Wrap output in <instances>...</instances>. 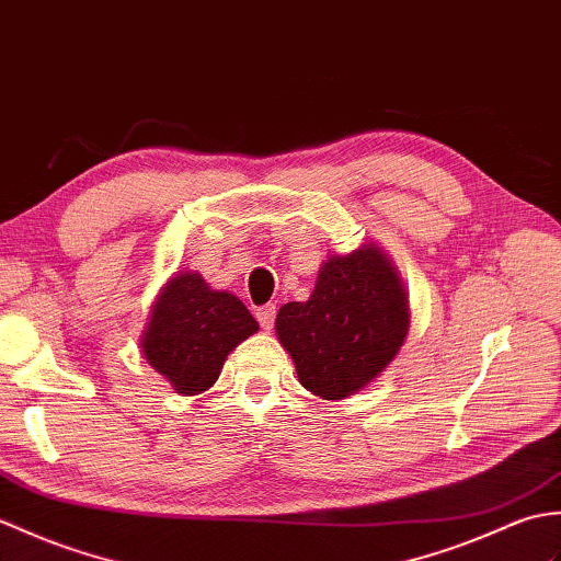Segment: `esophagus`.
I'll list each match as a JSON object with an SVG mask.
<instances>
[{"instance_id":"1","label":"esophagus","mask_w":561,"mask_h":561,"mask_svg":"<svg viewBox=\"0 0 561 561\" xmlns=\"http://www.w3.org/2000/svg\"><path fill=\"white\" fill-rule=\"evenodd\" d=\"M254 317H256V321L261 323V329L271 331V329H273V321H276V305H264V307H259L256 312H254Z\"/></svg>"}]
</instances>
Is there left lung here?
I'll return each instance as SVG.
<instances>
[{
	"label": "left lung",
	"mask_w": 561,
	"mask_h": 561,
	"mask_svg": "<svg viewBox=\"0 0 561 561\" xmlns=\"http://www.w3.org/2000/svg\"><path fill=\"white\" fill-rule=\"evenodd\" d=\"M408 297L391 261L367 244L331 256L307 302H288L276 331L307 391L327 401L363 389L401 351Z\"/></svg>",
	"instance_id": "left-lung-1"
}]
</instances>
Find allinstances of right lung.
Instances as JSON below:
<instances>
[{"label": "right lung", "mask_w": 561, "mask_h": 561, "mask_svg": "<svg viewBox=\"0 0 561 561\" xmlns=\"http://www.w3.org/2000/svg\"><path fill=\"white\" fill-rule=\"evenodd\" d=\"M259 331L230 293L210 290L198 273H178L160 293L144 333V355L178 393L214 386L228 353Z\"/></svg>", "instance_id": "1"}]
</instances>
